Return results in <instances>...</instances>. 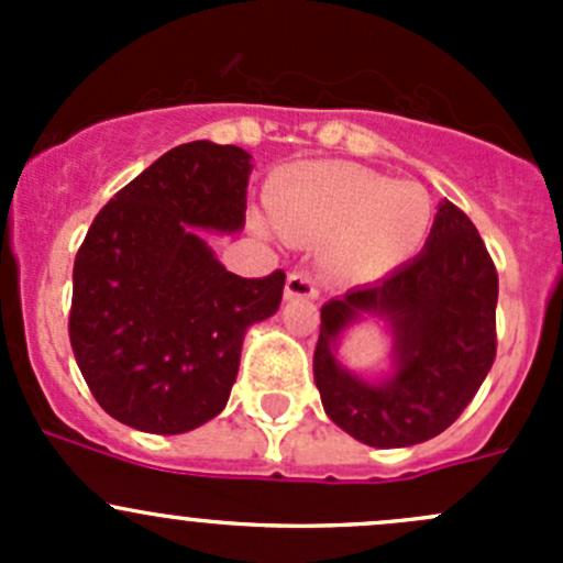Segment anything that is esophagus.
<instances>
[{
    "mask_svg": "<svg viewBox=\"0 0 563 563\" xmlns=\"http://www.w3.org/2000/svg\"><path fill=\"white\" fill-rule=\"evenodd\" d=\"M286 297L288 299H316L318 297V283L308 269L291 272L286 280Z\"/></svg>",
    "mask_w": 563,
    "mask_h": 563,
    "instance_id": "34e87169",
    "label": "esophagus"
}]
</instances>
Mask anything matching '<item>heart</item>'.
Returning <instances> with one entry per match:
<instances>
[{
  "mask_svg": "<svg viewBox=\"0 0 563 563\" xmlns=\"http://www.w3.org/2000/svg\"><path fill=\"white\" fill-rule=\"evenodd\" d=\"M272 223L288 240L323 241L338 275L376 277L419 247L433 203L413 181H389L354 163H305L283 172L266 192Z\"/></svg>",
  "mask_w": 563,
  "mask_h": 563,
  "instance_id": "obj_1",
  "label": "heart"
}]
</instances>
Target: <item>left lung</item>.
I'll return each mask as SVG.
<instances>
[{"label":"left lung","mask_w":563,"mask_h":563,"mask_svg":"<svg viewBox=\"0 0 563 563\" xmlns=\"http://www.w3.org/2000/svg\"><path fill=\"white\" fill-rule=\"evenodd\" d=\"M496 302L498 272L479 231L444 201L417 258L321 308L313 373L327 417L382 450L444 433L496 360ZM365 312L396 334V373L376 385L336 362L339 334Z\"/></svg>","instance_id":"1"}]
</instances>
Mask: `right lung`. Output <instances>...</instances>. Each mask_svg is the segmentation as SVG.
<instances>
[{"mask_svg":"<svg viewBox=\"0 0 563 563\" xmlns=\"http://www.w3.org/2000/svg\"><path fill=\"white\" fill-rule=\"evenodd\" d=\"M250 168L240 146H174L100 209L78 247L73 354L128 428L176 435L218 417L247 327L280 308L286 272L234 275L196 234L245 225Z\"/></svg>","mask_w":563,"mask_h":563,"instance_id":"right-lung-1","label":"right lung"}]
</instances>
